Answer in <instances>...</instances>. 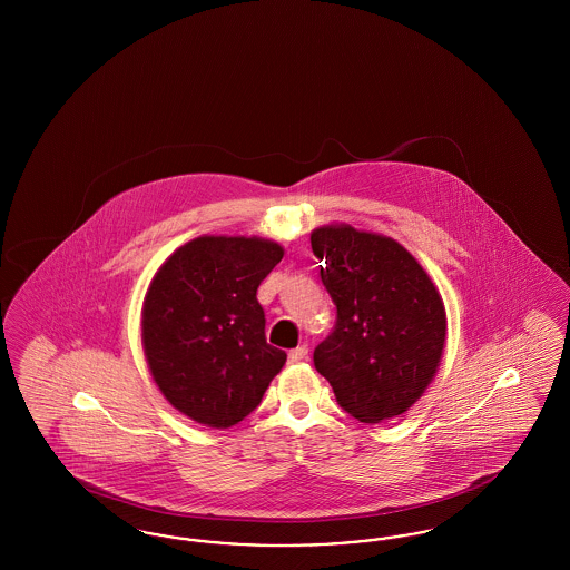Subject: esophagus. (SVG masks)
Instances as JSON below:
<instances>
[{"mask_svg": "<svg viewBox=\"0 0 570 570\" xmlns=\"http://www.w3.org/2000/svg\"><path fill=\"white\" fill-rule=\"evenodd\" d=\"M305 356H307V346H297L295 351L288 353V361H291V363H298V361H303Z\"/></svg>", "mask_w": 570, "mask_h": 570, "instance_id": "1", "label": "esophagus"}]
</instances>
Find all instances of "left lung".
Here are the masks:
<instances>
[{
  "mask_svg": "<svg viewBox=\"0 0 570 570\" xmlns=\"http://www.w3.org/2000/svg\"><path fill=\"white\" fill-rule=\"evenodd\" d=\"M321 277L337 307L314 351L337 404L361 423L404 414L440 367L446 312L432 277L391 237L325 224L312 230Z\"/></svg>",
  "mask_w": 570,
  "mask_h": 570,
  "instance_id": "left-lung-1",
  "label": "left lung"
}]
</instances>
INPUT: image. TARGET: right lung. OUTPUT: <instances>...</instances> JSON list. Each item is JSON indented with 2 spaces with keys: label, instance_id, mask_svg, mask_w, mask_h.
I'll use <instances>...</instances> for the list:
<instances>
[{
  "label": "right lung",
  "instance_id": "obj_1",
  "mask_svg": "<svg viewBox=\"0 0 570 570\" xmlns=\"http://www.w3.org/2000/svg\"><path fill=\"white\" fill-rule=\"evenodd\" d=\"M282 256L272 239L203 235L149 282L140 318L149 372L168 404L205 428L244 421L286 363L267 344L256 298Z\"/></svg>",
  "mask_w": 570,
  "mask_h": 570
}]
</instances>
